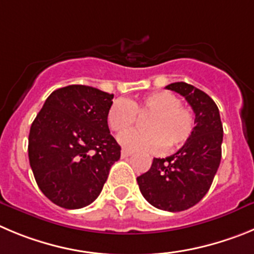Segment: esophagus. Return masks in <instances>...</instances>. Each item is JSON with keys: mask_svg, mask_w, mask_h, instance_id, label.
<instances>
[{"mask_svg": "<svg viewBox=\"0 0 254 254\" xmlns=\"http://www.w3.org/2000/svg\"><path fill=\"white\" fill-rule=\"evenodd\" d=\"M132 151L129 150H122V152H121V156H122V159H126V157H128V156L132 155Z\"/></svg>", "mask_w": 254, "mask_h": 254, "instance_id": "1", "label": "esophagus"}]
</instances>
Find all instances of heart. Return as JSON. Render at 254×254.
Segmentation results:
<instances>
[{"instance_id":"heart-1","label":"heart","mask_w":254,"mask_h":254,"mask_svg":"<svg viewBox=\"0 0 254 254\" xmlns=\"http://www.w3.org/2000/svg\"><path fill=\"white\" fill-rule=\"evenodd\" d=\"M180 103L178 95L167 90L151 93L137 101L117 99L108 109L107 122L112 131L124 133L137 117L147 115L144 121L146 131L122 134L120 143L128 150L153 152L164 147L170 152L188 142L195 127L191 109Z\"/></svg>"}]
</instances>
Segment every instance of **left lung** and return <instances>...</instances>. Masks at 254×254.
I'll use <instances>...</instances> for the list:
<instances>
[{
  "instance_id": "8db88e82",
  "label": "left lung",
  "mask_w": 254,
  "mask_h": 254,
  "mask_svg": "<svg viewBox=\"0 0 254 254\" xmlns=\"http://www.w3.org/2000/svg\"><path fill=\"white\" fill-rule=\"evenodd\" d=\"M166 89L188 101L195 115L191 137L176 153L153 159L147 173L137 178L143 197L155 208L183 211L205 196L222 159L223 125L213 99L194 85L178 81Z\"/></svg>"
}]
</instances>
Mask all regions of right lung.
<instances>
[{
  "instance_id": "1",
  "label": "right lung",
  "mask_w": 254,
  "mask_h": 254,
  "mask_svg": "<svg viewBox=\"0 0 254 254\" xmlns=\"http://www.w3.org/2000/svg\"><path fill=\"white\" fill-rule=\"evenodd\" d=\"M112 99L113 94L88 85L59 88L32 122L30 166L43 194L62 208L92 204L120 160L107 122Z\"/></svg>"
}]
</instances>
